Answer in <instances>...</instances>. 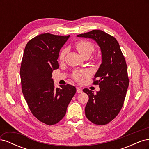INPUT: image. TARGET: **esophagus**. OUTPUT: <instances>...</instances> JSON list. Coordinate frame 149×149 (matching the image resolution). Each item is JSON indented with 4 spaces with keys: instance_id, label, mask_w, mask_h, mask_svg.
<instances>
[{
    "instance_id": "1",
    "label": "esophagus",
    "mask_w": 149,
    "mask_h": 149,
    "mask_svg": "<svg viewBox=\"0 0 149 149\" xmlns=\"http://www.w3.org/2000/svg\"><path fill=\"white\" fill-rule=\"evenodd\" d=\"M76 91H77V93H81L83 92V90L81 88L77 87V88H76Z\"/></svg>"
}]
</instances>
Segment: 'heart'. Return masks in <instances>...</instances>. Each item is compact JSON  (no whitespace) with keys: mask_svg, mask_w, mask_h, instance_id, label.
<instances>
[{"mask_svg":"<svg viewBox=\"0 0 149 149\" xmlns=\"http://www.w3.org/2000/svg\"><path fill=\"white\" fill-rule=\"evenodd\" d=\"M76 49H77L79 54L83 58L85 56H89L94 52V47L93 45L89 42L86 40H80L75 45ZM66 55V49H63L60 52L59 55V59L63 60L65 58ZM90 75V73L87 70H76L73 74V77L76 81L78 82H81L84 78H86Z\"/></svg>","mask_w":149,"mask_h":149,"instance_id":"1","label":"heart"}]
</instances>
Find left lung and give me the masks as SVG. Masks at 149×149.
<instances>
[{"label": "left lung", "mask_w": 149, "mask_h": 149, "mask_svg": "<svg viewBox=\"0 0 149 149\" xmlns=\"http://www.w3.org/2000/svg\"><path fill=\"white\" fill-rule=\"evenodd\" d=\"M77 37L94 40L101 49L102 63L93 82L99 85L100 91L94 94L87 88L83 91L89 97L86 118L95 124L105 125L118 115L123 106L129 86L127 64L117 40L104 31L93 30Z\"/></svg>", "instance_id": "8db88e82"}]
</instances>
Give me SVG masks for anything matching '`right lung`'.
Instances as JSON below:
<instances>
[{"label": "right lung", "instance_id": "add662e5", "mask_svg": "<svg viewBox=\"0 0 149 149\" xmlns=\"http://www.w3.org/2000/svg\"><path fill=\"white\" fill-rule=\"evenodd\" d=\"M70 35L42 33L26 44L20 66L22 91L33 115L47 125L57 124L66 114L76 92L70 84L55 88L52 77L58 69L61 47Z\"/></svg>", "mask_w": 149, "mask_h": 149}]
</instances>
